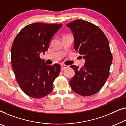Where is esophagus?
I'll list each match as a JSON object with an SVG mask.
<instances>
[{
	"mask_svg": "<svg viewBox=\"0 0 126 126\" xmlns=\"http://www.w3.org/2000/svg\"><path fill=\"white\" fill-rule=\"evenodd\" d=\"M61 70H63L64 69H66L69 67L68 66H67V65H61Z\"/></svg>",
	"mask_w": 126,
	"mask_h": 126,
	"instance_id": "1",
	"label": "esophagus"
}]
</instances>
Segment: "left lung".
Instances as JSON below:
<instances>
[{
	"label": "left lung",
	"instance_id": "8db88e82",
	"mask_svg": "<svg viewBox=\"0 0 126 126\" xmlns=\"http://www.w3.org/2000/svg\"><path fill=\"white\" fill-rule=\"evenodd\" d=\"M66 26L74 35L75 50L85 59L81 69L76 65L70 66L75 72L70 81V87L81 95L95 94L110 75L112 56L108 40L99 27L89 21L75 20Z\"/></svg>",
	"mask_w": 126,
	"mask_h": 126
}]
</instances>
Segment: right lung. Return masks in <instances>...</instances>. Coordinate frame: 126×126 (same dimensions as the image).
I'll use <instances>...</instances> for the list:
<instances>
[{"mask_svg": "<svg viewBox=\"0 0 126 126\" xmlns=\"http://www.w3.org/2000/svg\"><path fill=\"white\" fill-rule=\"evenodd\" d=\"M62 24L33 23L27 25L14 39L11 47V63L16 81L24 93L41 98L53 90V83L61 66L48 65L40 54L48 50L53 36Z\"/></svg>", "mask_w": 126, "mask_h": 126, "instance_id": "obj_1", "label": "right lung"}]
</instances>
